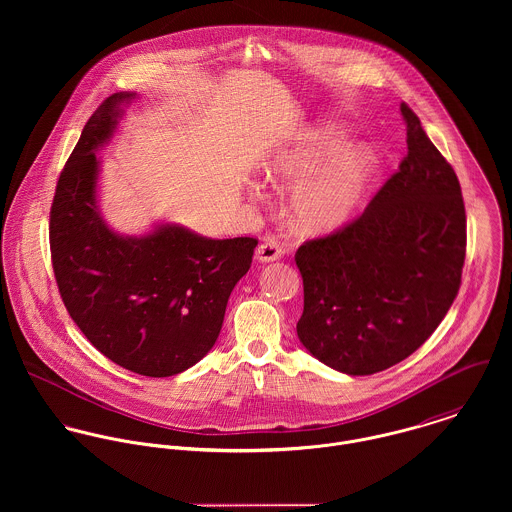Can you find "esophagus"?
<instances>
[{
    "label": "esophagus",
    "instance_id": "1",
    "mask_svg": "<svg viewBox=\"0 0 512 512\" xmlns=\"http://www.w3.org/2000/svg\"><path fill=\"white\" fill-rule=\"evenodd\" d=\"M282 254H284V250H282V246H280L274 238H266V240L260 242V246L256 248V258H258L260 262H274V260L282 258Z\"/></svg>",
    "mask_w": 512,
    "mask_h": 512
}]
</instances>
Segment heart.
Wrapping results in <instances>:
<instances>
[{
  "mask_svg": "<svg viewBox=\"0 0 512 512\" xmlns=\"http://www.w3.org/2000/svg\"><path fill=\"white\" fill-rule=\"evenodd\" d=\"M343 144L345 134L327 126L266 169L270 181L297 185L290 199V217L301 232H327L341 226L365 199L378 167L376 155L363 146L339 151Z\"/></svg>",
  "mask_w": 512,
  "mask_h": 512,
  "instance_id": "obj_1",
  "label": "heart"
}]
</instances>
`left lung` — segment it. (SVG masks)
Masks as SVG:
<instances>
[{"label": "left lung", "instance_id": "obj_1", "mask_svg": "<svg viewBox=\"0 0 512 512\" xmlns=\"http://www.w3.org/2000/svg\"><path fill=\"white\" fill-rule=\"evenodd\" d=\"M408 153L359 219L303 242L297 337L351 376L386 370L422 347L461 286L467 220L459 179L400 104Z\"/></svg>", "mask_w": 512, "mask_h": 512}]
</instances>
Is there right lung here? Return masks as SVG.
Segmentation results:
<instances>
[{
    "label": "right lung",
    "mask_w": 512,
    "mask_h": 512,
    "mask_svg": "<svg viewBox=\"0 0 512 512\" xmlns=\"http://www.w3.org/2000/svg\"><path fill=\"white\" fill-rule=\"evenodd\" d=\"M132 98L108 96L86 122L57 183L49 242L59 293L84 337L112 363L161 378L213 349L258 240H215L177 224L120 236L102 220L94 151L112 138Z\"/></svg>",
    "instance_id": "obj_1"
}]
</instances>
